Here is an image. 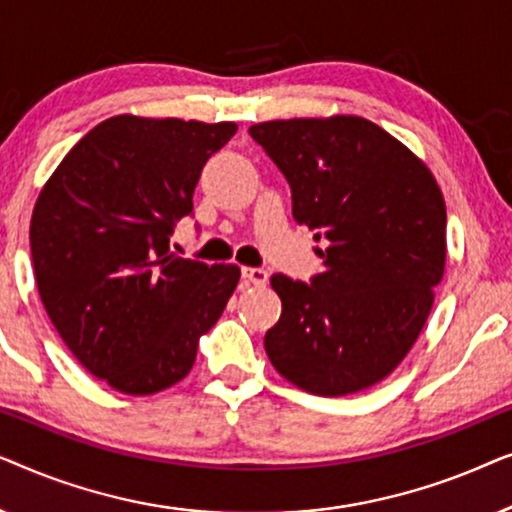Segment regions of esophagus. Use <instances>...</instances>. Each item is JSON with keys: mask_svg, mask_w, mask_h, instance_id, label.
Listing matches in <instances>:
<instances>
[{"mask_svg": "<svg viewBox=\"0 0 512 512\" xmlns=\"http://www.w3.org/2000/svg\"><path fill=\"white\" fill-rule=\"evenodd\" d=\"M242 277L254 286L268 284V270H263V268H242Z\"/></svg>", "mask_w": 512, "mask_h": 512, "instance_id": "esophagus-1", "label": "esophagus"}]
</instances>
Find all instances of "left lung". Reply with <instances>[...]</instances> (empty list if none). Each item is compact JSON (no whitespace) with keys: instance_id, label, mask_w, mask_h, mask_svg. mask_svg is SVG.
Masks as SVG:
<instances>
[{"instance_id":"1","label":"left lung","mask_w":512,"mask_h":512,"mask_svg":"<svg viewBox=\"0 0 512 512\" xmlns=\"http://www.w3.org/2000/svg\"><path fill=\"white\" fill-rule=\"evenodd\" d=\"M249 135L291 184L293 221L324 272L272 275L282 317L265 333L279 375L314 396L363 391L415 345L445 272V200L422 158L361 116L265 121Z\"/></svg>"}]
</instances>
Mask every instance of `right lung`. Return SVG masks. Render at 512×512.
<instances>
[{
	"instance_id": "add662e5",
	"label": "right lung",
	"mask_w": 512,
	"mask_h": 512,
	"mask_svg": "<svg viewBox=\"0 0 512 512\" xmlns=\"http://www.w3.org/2000/svg\"><path fill=\"white\" fill-rule=\"evenodd\" d=\"M235 132L230 121L111 116L41 188L30 223L41 303L81 366L121 394L184 380L240 282L233 263L170 254L202 167Z\"/></svg>"
}]
</instances>
